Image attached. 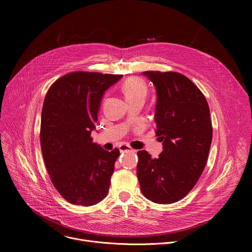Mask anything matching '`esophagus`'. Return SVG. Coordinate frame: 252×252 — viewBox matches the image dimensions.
Here are the masks:
<instances>
[{
    "label": "esophagus",
    "instance_id": "34e87169",
    "mask_svg": "<svg viewBox=\"0 0 252 252\" xmlns=\"http://www.w3.org/2000/svg\"><path fill=\"white\" fill-rule=\"evenodd\" d=\"M119 150L121 153H126V152H134L133 149H131L128 145H121L119 147Z\"/></svg>",
    "mask_w": 252,
    "mask_h": 252
}]
</instances>
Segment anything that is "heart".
<instances>
[{"label":"heart","mask_w":252,"mask_h":252,"mask_svg":"<svg viewBox=\"0 0 252 252\" xmlns=\"http://www.w3.org/2000/svg\"><path fill=\"white\" fill-rule=\"evenodd\" d=\"M123 92L126 100L134 98H146L147 95V86L139 78H129L123 85Z\"/></svg>","instance_id":"obj_1"}]
</instances>
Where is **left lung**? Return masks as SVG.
<instances>
[{
	"mask_svg": "<svg viewBox=\"0 0 252 252\" xmlns=\"http://www.w3.org/2000/svg\"><path fill=\"white\" fill-rule=\"evenodd\" d=\"M142 75L157 91L156 134L162 152L152 158L139 151L136 174L148 199L173 203L193 189L205 167L212 139L209 107L199 89L182 74L148 70Z\"/></svg>",
	"mask_w": 252,
	"mask_h": 252,
	"instance_id": "left-lung-1",
	"label": "left lung"
}]
</instances>
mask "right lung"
I'll return each mask as SVG.
<instances>
[{
	"label": "right lung",
	"mask_w": 252,
	"mask_h": 252,
	"mask_svg": "<svg viewBox=\"0 0 252 252\" xmlns=\"http://www.w3.org/2000/svg\"><path fill=\"white\" fill-rule=\"evenodd\" d=\"M122 78L74 71L56 81L46 94L40 133L43 158L54 187L73 204L91 206L109 192L120 151H104L91 133L104 92Z\"/></svg>",
	"instance_id": "obj_1"
}]
</instances>
